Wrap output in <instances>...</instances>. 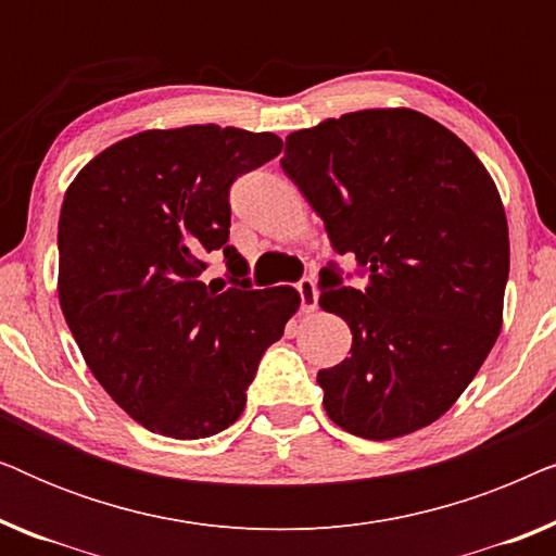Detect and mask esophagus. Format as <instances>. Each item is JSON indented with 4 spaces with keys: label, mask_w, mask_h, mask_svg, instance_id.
<instances>
[{
    "label": "esophagus",
    "mask_w": 556,
    "mask_h": 556,
    "mask_svg": "<svg viewBox=\"0 0 556 556\" xmlns=\"http://www.w3.org/2000/svg\"><path fill=\"white\" fill-rule=\"evenodd\" d=\"M299 295H301V308L311 314V311H316L318 306V291H316V280L314 278H303L299 280Z\"/></svg>",
    "instance_id": "34e87169"
}]
</instances>
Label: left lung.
Instances as JSON below:
<instances>
[{"mask_svg": "<svg viewBox=\"0 0 556 556\" xmlns=\"http://www.w3.org/2000/svg\"><path fill=\"white\" fill-rule=\"evenodd\" d=\"M280 166L367 283L321 270V303L352 349L318 371L339 428L392 440L453 407L496 344L508 280L498 189L453 131L409 109L326 118L286 139Z\"/></svg>", "mask_w": 556, "mask_h": 556, "instance_id": "obj_1", "label": "left lung"}]
</instances>
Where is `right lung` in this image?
I'll use <instances>...</instances> for the list:
<instances>
[{"label": "right lung", "mask_w": 556, "mask_h": 556, "mask_svg": "<svg viewBox=\"0 0 556 556\" xmlns=\"http://www.w3.org/2000/svg\"><path fill=\"white\" fill-rule=\"evenodd\" d=\"M276 134L215 124L141 131L67 187L58 225L60 308L83 359L136 422L197 440L230 428L273 341L301 306L255 291L230 238V187L280 154ZM223 249L231 288L199 280Z\"/></svg>", "instance_id": "obj_1"}]
</instances>
